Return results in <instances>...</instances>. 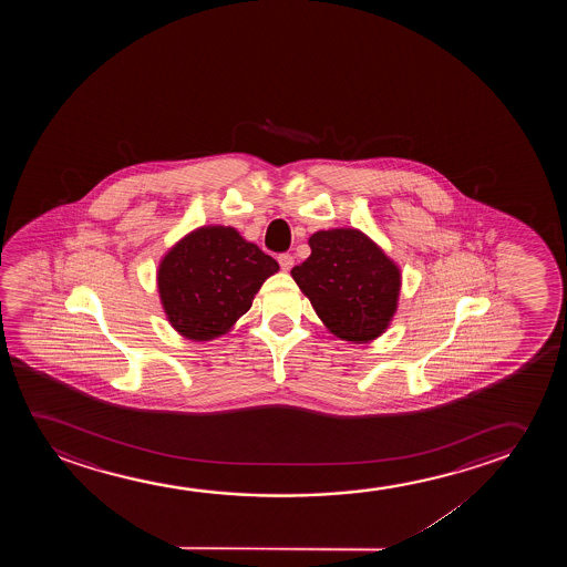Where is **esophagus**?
<instances>
[{
  "label": "esophagus",
  "mask_w": 567,
  "mask_h": 567,
  "mask_svg": "<svg viewBox=\"0 0 567 567\" xmlns=\"http://www.w3.org/2000/svg\"><path fill=\"white\" fill-rule=\"evenodd\" d=\"M279 265L282 271H290L292 265H295V257L290 256V254H280Z\"/></svg>",
  "instance_id": "esophagus-1"
}]
</instances>
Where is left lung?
<instances>
[{
    "label": "left lung",
    "instance_id": "obj_1",
    "mask_svg": "<svg viewBox=\"0 0 567 567\" xmlns=\"http://www.w3.org/2000/svg\"><path fill=\"white\" fill-rule=\"evenodd\" d=\"M311 256L290 271L323 326L342 341L370 342L395 316L401 269L357 228L311 234Z\"/></svg>",
    "mask_w": 567,
    "mask_h": 567
}]
</instances>
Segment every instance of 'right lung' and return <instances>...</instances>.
<instances>
[{
    "label": "right lung",
    "instance_id": "obj_1",
    "mask_svg": "<svg viewBox=\"0 0 567 567\" xmlns=\"http://www.w3.org/2000/svg\"><path fill=\"white\" fill-rule=\"evenodd\" d=\"M279 264L233 226H202L174 244L156 272L171 326L192 341L228 333Z\"/></svg>",
    "mask_w": 567,
    "mask_h": 567
}]
</instances>
